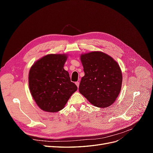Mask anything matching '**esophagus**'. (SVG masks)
Returning <instances> with one entry per match:
<instances>
[{
  "instance_id": "obj_1",
  "label": "esophagus",
  "mask_w": 153,
  "mask_h": 153,
  "mask_svg": "<svg viewBox=\"0 0 153 153\" xmlns=\"http://www.w3.org/2000/svg\"><path fill=\"white\" fill-rule=\"evenodd\" d=\"M75 84L76 85L77 87L78 88V87H79V85H80V82H75Z\"/></svg>"
}]
</instances>
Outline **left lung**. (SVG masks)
Returning <instances> with one entry per match:
<instances>
[{
	"mask_svg": "<svg viewBox=\"0 0 153 153\" xmlns=\"http://www.w3.org/2000/svg\"><path fill=\"white\" fill-rule=\"evenodd\" d=\"M80 61L85 75L79 85L80 93L97 107L112 105L121 92L123 82L117 61L100 51L81 54Z\"/></svg>",
	"mask_w": 153,
	"mask_h": 153,
	"instance_id": "8db88e82",
	"label": "left lung"
}]
</instances>
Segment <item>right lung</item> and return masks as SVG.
<instances>
[{"instance_id": "obj_1", "label": "right lung", "mask_w": 153, "mask_h": 153, "mask_svg": "<svg viewBox=\"0 0 153 153\" xmlns=\"http://www.w3.org/2000/svg\"><path fill=\"white\" fill-rule=\"evenodd\" d=\"M67 54H48L36 61L30 69L29 85L31 95L40 109L57 112L63 109L77 90L64 69Z\"/></svg>"}]
</instances>
